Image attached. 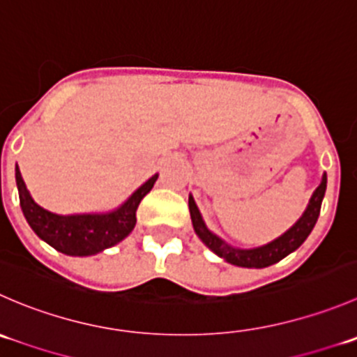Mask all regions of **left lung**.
Segmentation results:
<instances>
[{
	"mask_svg": "<svg viewBox=\"0 0 357 357\" xmlns=\"http://www.w3.org/2000/svg\"><path fill=\"white\" fill-rule=\"evenodd\" d=\"M324 192H326V174L323 176V181H321V185L317 186L316 192H314L312 199H310L309 202V207L305 209L303 216L300 218L284 235L275 238L271 244L261 245V248L256 249H235L231 248V245H228L227 242H223L220 237H216V235L211 234V231L207 230L192 197L188 199V207L193 228H195V234L199 235L200 241H202L211 251H214L218 256L227 259L231 265L263 268V266H271L274 265V263L281 261L284 256H288L289 252H293L295 249H298L300 245L303 244V241L309 237L314 225H316L317 218H319L321 202H323Z\"/></svg>",
	"mask_w": 357,
	"mask_h": 357,
	"instance_id": "8db88e82",
	"label": "left lung"
}]
</instances>
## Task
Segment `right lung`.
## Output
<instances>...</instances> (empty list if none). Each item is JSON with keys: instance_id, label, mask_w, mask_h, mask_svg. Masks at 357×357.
Instances as JSON below:
<instances>
[{"instance_id": "1", "label": "right lung", "mask_w": 357, "mask_h": 357, "mask_svg": "<svg viewBox=\"0 0 357 357\" xmlns=\"http://www.w3.org/2000/svg\"><path fill=\"white\" fill-rule=\"evenodd\" d=\"M158 174L148 179L129 200L108 214H76L59 216L38 206L27 193L19 167H15L17 188L22 213L36 235L57 251L69 256H89L119 244L132 231L141 200L153 188Z\"/></svg>"}]
</instances>
